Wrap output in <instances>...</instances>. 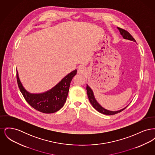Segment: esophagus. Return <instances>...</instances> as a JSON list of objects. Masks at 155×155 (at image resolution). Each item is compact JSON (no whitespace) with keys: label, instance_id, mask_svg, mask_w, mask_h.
Masks as SVG:
<instances>
[{"label":"esophagus","instance_id":"1","mask_svg":"<svg viewBox=\"0 0 155 155\" xmlns=\"http://www.w3.org/2000/svg\"><path fill=\"white\" fill-rule=\"evenodd\" d=\"M85 72V67L84 66H79L78 68V73L79 74H84Z\"/></svg>","mask_w":155,"mask_h":155}]
</instances>
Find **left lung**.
Listing matches in <instances>:
<instances>
[{
    "instance_id": "obj_1",
    "label": "left lung",
    "mask_w": 155,
    "mask_h": 155,
    "mask_svg": "<svg viewBox=\"0 0 155 155\" xmlns=\"http://www.w3.org/2000/svg\"><path fill=\"white\" fill-rule=\"evenodd\" d=\"M117 28L120 31V32L121 35L123 37L124 39L131 40V41H134V42H136L135 39L133 38V36L127 31L124 30L123 28H119V27H118ZM87 95H88V99L90 103H91L92 106L96 109V110L99 111L101 113H102L103 114H106V115H114V114H116L117 113H118L124 110L125 108H126V107H125V108H124V109H121L120 110L116 111L107 110L104 109L99 103L96 102V101L95 100V99L94 95V93H93L92 89H91V88L89 87L88 85H87Z\"/></svg>"
}]
</instances>
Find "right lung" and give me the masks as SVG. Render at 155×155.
Here are the masks:
<instances>
[{
    "label": "right lung",
    "instance_id": "obj_1",
    "mask_svg": "<svg viewBox=\"0 0 155 155\" xmlns=\"http://www.w3.org/2000/svg\"><path fill=\"white\" fill-rule=\"evenodd\" d=\"M77 70L67 75L54 87L43 94H32L23 88L17 71L18 88L25 101L35 110L44 113H53L59 110L64 104L68 95L70 82Z\"/></svg>",
    "mask_w": 155,
    "mask_h": 155
}]
</instances>
